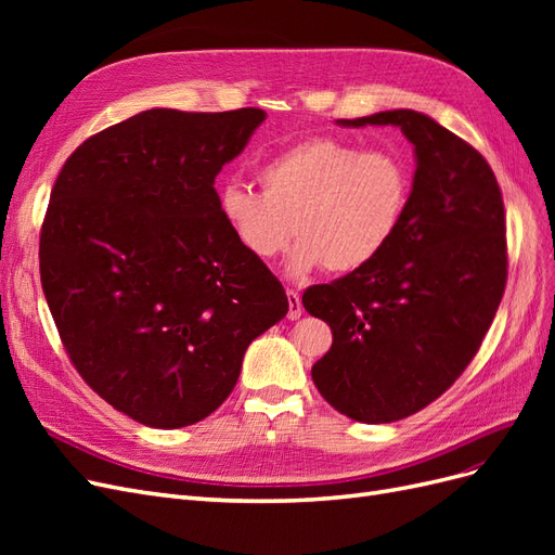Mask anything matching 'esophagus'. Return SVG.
<instances>
[{
  "label": "esophagus",
  "mask_w": 555,
  "mask_h": 555,
  "mask_svg": "<svg viewBox=\"0 0 555 555\" xmlns=\"http://www.w3.org/2000/svg\"><path fill=\"white\" fill-rule=\"evenodd\" d=\"M287 298H289V312H287V317L289 319H298L300 314H304V304H300V296L294 289H287Z\"/></svg>",
  "instance_id": "obj_1"
}]
</instances>
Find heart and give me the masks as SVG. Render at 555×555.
<instances>
[{
    "instance_id": "1",
    "label": "heart",
    "mask_w": 555,
    "mask_h": 555,
    "mask_svg": "<svg viewBox=\"0 0 555 555\" xmlns=\"http://www.w3.org/2000/svg\"><path fill=\"white\" fill-rule=\"evenodd\" d=\"M259 192L231 182L220 212L233 238L255 261H271L298 241L292 271L322 266L345 275L371 266L389 247L408 210L412 176L386 150H363L331 139L300 141L259 171Z\"/></svg>"
}]
</instances>
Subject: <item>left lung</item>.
<instances>
[{
  "instance_id": "8db88e82",
  "label": "left lung",
  "mask_w": 555,
  "mask_h": 555,
  "mask_svg": "<svg viewBox=\"0 0 555 555\" xmlns=\"http://www.w3.org/2000/svg\"><path fill=\"white\" fill-rule=\"evenodd\" d=\"M345 127L396 125L416 153L400 229L361 271L304 294L333 345L312 365L331 408L391 424L438 400L477 357L507 284V222L495 173L428 115L398 108Z\"/></svg>"
}]
</instances>
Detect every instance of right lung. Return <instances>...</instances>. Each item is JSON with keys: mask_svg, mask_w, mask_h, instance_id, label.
<instances>
[{"mask_svg": "<svg viewBox=\"0 0 555 555\" xmlns=\"http://www.w3.org/2000/svg\"><path fill=\"white\" fill-rule=\"evenodd\" d=\"M263 120L261 108L143 111L80 143L50 192L39 271L62 347L94 393L143 426L212 414L247 345L289 310L215 190Z\"/></svg>", "mask_w": 555, "mask_h": 555, "instance_id": "1", "label": "right lung"}]
</instances>
